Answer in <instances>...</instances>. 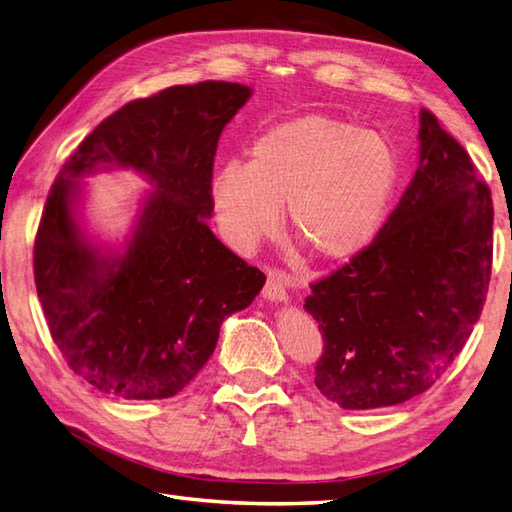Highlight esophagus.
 Returning <instances> with one entry per match:
<instances>
[{
	"label": "esophagus",
	"instance_id": "34e87169",
	"mask_svg": "<svg viewBox=\"0 0 512 512\" xmlns=\"http://www.w3.org/2000/svg\"><path fill=\"white\" fill-rule=\"evenodd\" d=\"M264 297L270 301H286L288 299V284L286 275L281 270H270L266 286H264Z\"/></svg>",
	"mask_w": 512,
	"mask_h": 512
}]
</instances>
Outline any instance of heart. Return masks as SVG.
Segmentation results:
<instances>
[{"instance_id":"b5f03b06","label":"heart","mask_w":512,"mask_h":512,"mask_svg":"<svg viewBox=\"0 0 512 512\" xmlns=\"http://www.w3.org/2000/svg\"><path fill=\"white\" fill-rule=\"evenodd\" d=\"M398 156L383 136L332 116L306 114L255 140L248 165L215 173L213 202L226 237L253 248L279 228L314 259L343 262L361 253L385 224L398 187Z\"/></svg>"}]
</instances>
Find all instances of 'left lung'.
<instances>
[{"instance_id":"left-lung-1","label":"left lung","mask_w":512,"mask_h":512,"mask_svg":"<svg viewBox=\"0 0 512 512\" xmlns=\"http://www.w3.org/2000/svg\"><path fill=\"white\" fill-rule=\"evenodd\" d=\"M493 268L491 189L466 149L420 112V162L374 242L314 281L323 354L314 385L343 409L427 391L469 341Z\"/></svg>"}]
</instances>
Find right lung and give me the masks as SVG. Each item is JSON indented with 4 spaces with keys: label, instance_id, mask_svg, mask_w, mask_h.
I'll use <instances>...</instances> for the list:
<instances>
[{
    "label": "right lung",
    "instance_id": "1",
    "mask_svg": "<svg viewBox=\"0 0 512 512\" xmlns=\"http://www.w3.org/2000/svg\"><path fill=\"white\" fill-rule=\"evenodd\" d=\"M250 99L242 83L202 81L107 116L52 182L35 237V284L72 372L125 400L171 398L209 361L222 321L253 303L264 273L206 224L222 129ZM99 166L143 172L148 196L126 253L101 258L73 217L76 179Z\"/></svg>",
    "mask_w": 512,
    "mask_h": 512
}]
</instances>
